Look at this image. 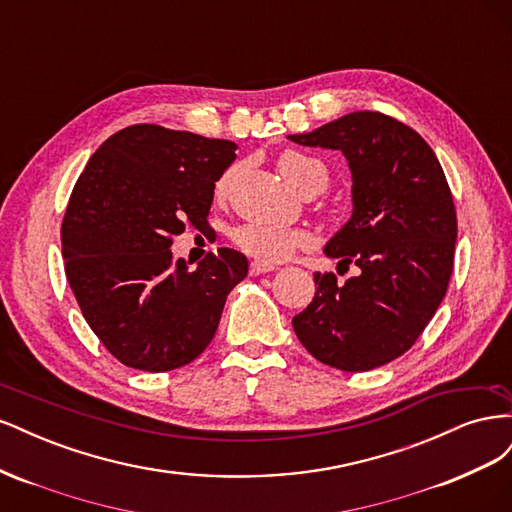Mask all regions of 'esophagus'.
<instances>
[{"label": "esophagus", "instance_id": "1", "mask_svg": "<svg viewBox=\"0 0 512 512\" xmlns=\"http://www.w3.org/2000/svg\"><path fill=\"white\" fill-rule=\"evenodd\" d=\"M269 271H275L273 265H267V262H260V260H254L250 265V275H262V273H269Z\"/></svg>", "mask_w": 512, "mask_h": 512}]
</instances>
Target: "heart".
Segmentation results:
<instances>
[{
  "mask_svg": "<svg viewBox=\"0 0 512 512\" xmlns=\"http://www.w3.org/2000/svg\"><path fill=\"white\" fill-rule=\"evenodd\" d=\"M277 168L284 175V179L294 185L299 192L314 188L318 194L327 188L329 183V168L320 160L305 156L299 151H284ZM230 170L224 173L218 181L215 192L224 194L230 181ZM232 241L245 254H250L262 262H282L290 258L299 247L305 243V235L301 230L286 228V226H273V224H260V222H247L232 230Z\"/></svg>",
  "mask_w": 512,
  "mask_h": 512,
  "instance_id": "1",
  "label": "heart"
}]
</instances>
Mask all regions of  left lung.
Instances as JSON below:
<instances>
[{
    "mask_svg": "<svg viewBox=\"0 0 512 512\" xmlns=\"http://www.w3.org/2000/svg\"><path fill=\"white\" fill-rule=\"evenodd\" d=\"M288 138L348 160L352 213L324 254L359 269L344 284L335 273H314V301L292 318L294 333L335 369L391 363L423 333L453 273L457 215L444 170L421 134L374 111Z\"/></svg>",
    "mask_w": 512,
    "mask_h": 512,
    "instance_id": "left-lung-1",
    "label": "left lung"
}]
</instances>
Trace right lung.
Masks as SVG:
<instances>
[{
  "mask_svg": "<svg viewBox=\"0 0 512 512\" xmlns=\"http://www.w3.org/2000/svg\"><path fill=\"white\" fill-rule=\"evenodd\" d=\"M237 145L141 123L98 147L61 224L68 284L87 324L123 365L170 371L213 339L228 292L247 275L230 247L190 262L170 252L185 224L207 226L215 181Z\"/></svg>",
  "mask_w": 512,
  "mask_h": 512,
  "instance_id": "1",
  "label": "right lung"
}]
</instances>
